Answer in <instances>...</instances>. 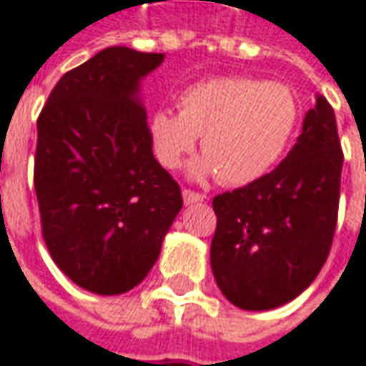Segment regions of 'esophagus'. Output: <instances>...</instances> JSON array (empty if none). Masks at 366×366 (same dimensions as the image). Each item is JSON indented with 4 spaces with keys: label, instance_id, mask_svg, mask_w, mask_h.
Listing matches in <instances>:
<instances>
[{
    "label": "esophagus",
    "instance_id": "obj_1",
    "mask_svg": "<svg viewBox=\"0 0 366 366\" xmlns=\"http://www.w3.org/2000/svg\"><path fill=\"white\" fill-rule=\"evenodd\" d=\"M182 197H184V202H186V204H194V202H202V200L207 199L204 194H200V192H194V190H190V188H184Z\"/></svg>",
    "mask_w": 366,
    "mask_h": 366
}]
</instances>
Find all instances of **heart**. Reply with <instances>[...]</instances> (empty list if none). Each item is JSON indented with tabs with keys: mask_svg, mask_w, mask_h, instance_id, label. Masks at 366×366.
<instances>
[{
	"mask_svg": "<svg viewBox=\"0 0 366 366\" xmlns=\"http://www.w3.org/2000/svg\"><path fill=\"white\" fill-rule=\"evenodd\" d=\"M180 112L159 108L149 117V139L162 166L176 169L194 149L190 174L227 186L262 178L293 139L299 104L293 89L256 77H211L184 89Z\"/></svg>",
	"mask_w": 366,
	"mask_h": 366,
	"instance_id": "1",
	"label": "heart"
}]
</instances>
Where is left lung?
<instances>
[{
	"instance_id": "left-lung-1",
	"label": "left lung",
	"mask_w": 366,
	"mask_h": 366,
	"mask_svg": "<svg viewBox=\"0 0 366 366\" xmlns=\"http://www.w3.org/2000/svg\"><path fill=\"white\" fill-rule=\"evenodd\" d=\"M342 162L334 108L317 94L285 162L214 197L211 268L235 307H280L320 274L338 221Z\"/></svg>"
}]
</instances>
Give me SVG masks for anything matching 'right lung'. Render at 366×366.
Segmentation results:
<instances>
[{"label":"right lung","instance_id":"obj_1","mask_svg":"<svg viewBox=\"0 0 366 366\" xmlns=\"http://www.w3.org/2000/svg\"><path fill=\"white\" fill-rule=\"evenodd\" d=\"M162 53L108 46L67 71L40 110L34 188L51 258L89 293L137 287L182 209L152 152L141 79Z\"/></svg>","mask_w":366,"mask_h":366}]
</instances>
